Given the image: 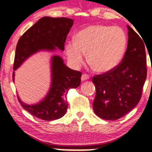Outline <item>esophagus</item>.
<instances>
[{
    "instance_id": "34e87169",
    "label": "esophagus",
    "mask_w": 152,
    "mask_h": 152,
    "mask_svg": "<svg viewBox=\"0 0 152 152\" xmlns=\"http://www.w3.org/2000/svg\"><path fill=\"white\" fill-rule=\"evenodd\" d=\"M81 81H86V80H87V79H88V78H89V76H88V74H82V76H81Z\"/></svg>"
}]
</instances>
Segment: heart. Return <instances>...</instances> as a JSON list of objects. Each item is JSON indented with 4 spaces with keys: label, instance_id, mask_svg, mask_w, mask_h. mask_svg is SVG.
Here are the masks:
<instances>
[{
    "label": "heart",
    "instance_id": "b5f03b06",
    "mask_svg": "<svg viewBox=\"0 0 152 152\" xmlns=\"http://www.w3.org/2000/svg\"><path fill=\"white\" fill-rule=\"evenodd\" d=\"M127 44L124 30L117 26L94 25L78 32L75 41L65 46L70 64L79 68L88 53V63L96 71L106 73L114 70L123 58Z\"/></svg>",
    "mask_w": 152,
    "mask_h": 152
}]
</instances>
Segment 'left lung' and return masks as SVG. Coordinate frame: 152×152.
Here are the masks:
<instances>
[{
	"mask_svg": "<svg viewBox=\"0 0 152 152\" xmlns=\"http://www.w3.org/2000/svg\"><path fill=\"white\" fill-rule=\"evenodd\" d=\"M127 28L128 45L121 61L114 70L92 78L96 87L94 111L103 119L123 117L142 97L147 75L145 43L129 26Z\"/></svg>",
	"mask_w": 152,
	"mask_h": 152,
	"instance_id": "obj_1",
	"label": "left lung"
}]
</instances>
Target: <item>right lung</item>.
<instances>
[{"instance_id":"add662e5","label":"right lung","mask_w":152,"mask_h":152,"mask_svg":"<svg viewBox=\"0 0 152 152\" xmlns=\"http://www.w3.org/2000/svg\"><path fill=\"white\" fill-rule=\"evenodd\" d=\"M73 19L43 17L19 38L15 48L13 70L21 65L31 54L40 50H64L67 35L74 24ZM52 83L46 98L38 104L28 105L18 102L24 109L33 116L44 121L61 118L68 108L66 96L70 88L81 84V72L69 69L58 56L52 57ZM14 81V72H13Z\"/></svg>"}]
</instances>
